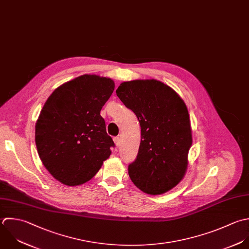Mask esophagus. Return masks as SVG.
Here are the masks:
<instances>
[{"mask_svg":"<svg viewBox=\"0 0 249 249\" xmlns=\"http://www.w3.org/2000/svg\"><path fill=\"white\" fill-rule=\"evenodd\" d=\"M113 141H114L115 145L118 147V146L120 145V138H119V137H115V138L113 139Z\"/></svg>","mask_w":249,"mask_h":249,"instance_id":"obj_1","label":"esophagus"}]
</instances>
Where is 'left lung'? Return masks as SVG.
<instances>
[{
	"mask_svg": "<svg viewBox=\"0 0 249 249\" xmlns=\"http://www.w3.org/2000/svg\"><path fill=\"white\" fill-rule=\"evenodd\" d=\"M116 95L138 117L142 141L137 159L128 167L142 192H168L183 178L192 145L188 109L170 86L155 79L122 82Z\"/></svg>",
	"mask_w": 249,
	"mask_h": 249,
	"instance_id": "obj_1",
	"label": "left lung"
}]
</instances>
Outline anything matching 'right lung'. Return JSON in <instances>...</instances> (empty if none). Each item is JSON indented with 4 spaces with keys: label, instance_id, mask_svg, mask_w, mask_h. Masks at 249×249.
<instances>
[{
    "label": "right lung",
    "instance_id": "obj_1",
    "mask_svg": "<svg viewBox=\"0 0 249 249\" xmlns=\"http://www.w3.org/2000/svg\"><path fill=\"white\" fill-rule=\"evenodd\" d=\"M114 90L107 77L83 74L48 97L36 123L38 156L50 175L68 186L90 180L114 147L100 112Z\"/></svg>",
    "mask_w": 249,
    "mask_h": 249
}]
</instances>
